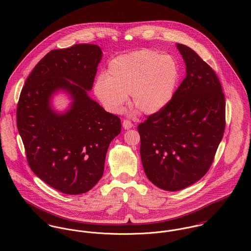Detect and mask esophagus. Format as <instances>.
<instances>
[{"instance_id": "obj_1", "label": "esophagus", "mask_w": 251, "mask_h": 251, "mask_svg": "<svg viewBox=\"0 0 251 251\" xmlns=\"http://www.w3.org/2000/svg\"><path fill=\"white\" fill-rule=\"evenodd\" d=\"M133 126V125H132V123L130 122V121H127V120H124L123 121V127L125 128V129H129V128H131Z\"/></svg>"}]
</instances>
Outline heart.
Returning a JSON list of instances; mask_svg holds the SVG:
<instances>
[{
    "label": "heart",
    "instance_id": "obj_1",
    "mask_svg": "<svg viewBox=\"0 0 251 251\" xmlns=\"http://www.w3.org/2000/svg\"><path fill=\"white\" fill-rule=\"evenodd\" d=\"M179 79V64L175 58L141 50L111 60L106 75L98 76L93 91L110 114L120 113L130 95L131 105L145 115H152L170 103Z\"/></svg>",
    "mask_w": 251,
    "mask_h": 251
}]
</instances>
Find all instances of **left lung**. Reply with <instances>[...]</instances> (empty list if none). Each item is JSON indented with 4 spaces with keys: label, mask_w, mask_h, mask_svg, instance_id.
<instances>
[{
    "label": "left lung",
    "mask_w": 251,
    "mask_h": 251,
    "mask_svg": "<svg viewBox=\"0 0 251 251\" xmlns=\"http://www.w3.org/2000/svg\"><path fill=\"white\" fill-rule=\"evenodd\" d=\"M176 46L185 78L170 103L138 126L145 174L167 191L190 186L208 172L225 128V98L215 72L188 46Z\"/></svg>",
    "instance_id": "left-lung-1"
}]
</instances>
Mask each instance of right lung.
<instances>
[{"label": "right lung", "instance_id": "1", "mask_svg": "<svg viewBox=\"0 0 251 251\" xmlns=\"http://www.w3.org/2000/svg\"><path fill=\"white\" fill-rule=\"evenodd\" d=\"M102 51L96 44H75L46 54L23 87L16 112L18 132L28 163L40 179L70 195L92 189L103 175L108 147L121 132V121L88 95ZM66 93L65 111L52 105Z\"/></svg>", "mask_w": 251, "mask_h": 251}]
</instances>
